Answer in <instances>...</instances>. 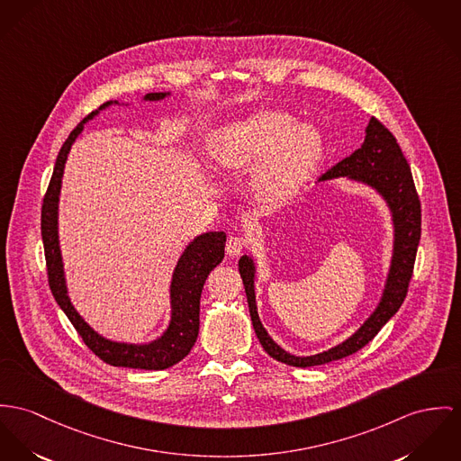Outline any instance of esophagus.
Masks as SVG:
<instances>
[{
  "label": "esophagus",
  "instance_id": "obj_1",
  "mask_svg": "<svg viewBox=\"0 0 461 461\" xmlns=\"http://www.w3.org/2000/svg\"><path fill=\"white\" fill-rule=\"evenodd\" d=\"M246 248H248V239L242 235H233L226 242V252L230 256H239Z\"/></svg>",
  "mask_w": 461,
  "mask_h": 461
}]
</instances>
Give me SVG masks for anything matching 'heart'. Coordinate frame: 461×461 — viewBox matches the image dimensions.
<instances>
[{
	"instance_id": "b5f03b06",
	"label": "heart",
	"mask_w": 461,
	"mask_h": 461,
	"mask_svg": "<svg viewBox=\"0 0 461 461\" xmlns=\"http://www.w3.org/2000/svg\"><path fill=\"white\" fill-rule=\"evenodd\" d=\"M217 168H250V189L263 202L293 196L318 168L322 140L307 124H296L289 113L258 110L215 128L207 143Z\"/></svg>"
}]
</instances>
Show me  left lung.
I'll return each instance as SVG.
<instances>
[{
  "mask_svg": "<svg viewBox=\"0 0 461 461\" xmlns=\"http://www.w3.org/2000/svg\"><path fill=\"white\" fill-rule=\"evenodd\" d=\"M365 133V142L359 149H356L351 156L339 161L335 167H331L326 174L319 177V180L348 177L374 187L386 200L393 217L394 240L390 274L384 284L379 305L370 314V318L357 328V331L342 344L324 353L314 356L289 355L279 344L272 340V337L267 333L258 316L254 294L256 267L252 258L242 256L239 261V272L246 287L249 312L254 331L268 355L291 366L305 368L355 355L356 351L365 348L381 331V328L396 314V311L400 309L407 296V289L414 270L416 252L421 239L420 196L416 193L411 167L390 130L375 117H372Z\"/></svg>",
  "mask_w": 461,
  "mask_h": 461,
  "instance_id": "obj_1",
  "label": "left lung"
}]
</instances>
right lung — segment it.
Listing matches in <instances>:
<instances>
[{"label":"right lung","instance_id":"obj_1","mask_svg":"<svg viewBox=\"0 0 461 461\" xmlns=\"http://www.w3.org/2000/svg\"><path fill=\"white\" fill-rule=\"evenodd\" d=\"M170 93H149L143 96L145 102H159ZM112 104L119 102H106L98 110L91 112L87 117H84L77 128L70 133L67 142L63 143L54 172L49 182L47 193L43 196L41 205V240L45 250V261H47V276L50 291L58 302V305L63 309L67 318L70 319L73 328L82 337L84 344L112 366H126V368H140V370H165L172 365L178 363L189 355L193 349L198 330H200V296L203 284L207 281L209 274L222 261L224 258V244H226V233L224 231H209L200 237H196L182 256L178 258L177 267L174 270V277L170 284V305H172V319L167 328V331L149 342V344H124V342H113L96 333L80 314L71 305L67 279H65V268H63V258L59 249V235H58V209H59V191H61V180L65 172V163L68 158L71 145L75 139L82 133L84 124L91 121L95 115H98L100 110H104Z\"/></svg>","mask_w":461,"mask_h":461}]
</instances>
